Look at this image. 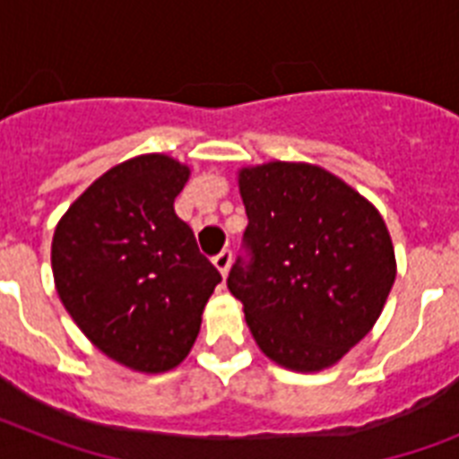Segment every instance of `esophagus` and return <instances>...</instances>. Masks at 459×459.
<instances>
[{
  "label": "esophagus",
  "mask_w": 459,
  "mask_h": 459,
  "mask_svg": "<svg viewBox=\"0 0 459 459\" xmlns=\"http://www.w3.org/2000/svg\"><path fill=\"white\" fill-rule=\"evenodd\" d=\"M214 266L219 269V273H221V276H226L230 269V250L219 252V255L214 257Z\"/></svg>",
  "instance_id": "obj_1"
}]
</instances>
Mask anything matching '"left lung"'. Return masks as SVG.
<instances>
[{"mask_svg":"<svg viewBox=\"0 0 459 459\" xmlns=\"http://www.w3.org/2000/svg\"><path fill=\"white\" fill-rule=\"evenodd\" d=\"M250 264L229 290L259 350L293 371L333 367L377 324L395 250L384 216L326 169L266 161L238 171Z\"/></svg>","mask_w":459,"mask_h":459,"instance_id":"obj_1","label":"left lung"}]
</instances>
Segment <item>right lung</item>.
Wrapping results in <instances>:
<instances>
[{
  "label": "right lung",
  "instance_id": "obj_1",
  "mask_svg": "<svg viewBox=\"0 0 459 459\" xmlns=\"http://www.w3.org/2000/svg\"><path fill=\"white\" fill-rule=\"evenodd\" d=\"M190 166L140 154L102 173L59 219L54 286L97 350L143 374L178 367L221 273L200 255L173 200Z\"/></svg>",
  "mask_w": 459,
  "mask_h": 459
}]
</instances>
